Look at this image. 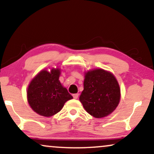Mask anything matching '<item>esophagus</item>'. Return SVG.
Segmentation results:
<instances>
[{
    "mask_svg": "<svg viewBox=\"0 0 154 154\" xmlns=\"http://www.w3.org/2000/svg\"><path fill=\"white\" fill-rule=\"evenodd\" d=\"M79 94H78V93H76V94H73V98H74V99H77L78 97H79Z\"/></svg>",
    "mask_w": 154,
    "mask_h": 154,
    "instance_id": "esophagus-1",
    "label": "esophagus"
}]
</instances>
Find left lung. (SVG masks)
<instances>
[{"instance_id":"1","label":"left lung","mask_w":154,"mask_h":154,"mask_svg":"<svg viewBox=\"0 0 154 154\" xmlns=\"http://www.w3.org/2000/svg\"><path fill=\"white\" fill-rule=\"evenodd\" d=\"M84 89L79 97L87 112L101 119L111 114L121 100V89L114 75L102 69L85 72Z\"/></svg>"}]
</instances>
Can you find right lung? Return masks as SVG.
Returning a JSON list of instances; mask_svg holds the SVG:
<instances>
[{
	"label": "right lung",
	"instance_id": "obj_1",
	"mask_svg": "<svg viewBox=\"0 0 154 154\" xmlns=\"http://www.w3.org/2000/svg\"><path fill=\"white\" fill-rule=\"evenodd\" d=\"M60 68L43 69L31 80L26 91L27 101L38 114L50 117L60 112L65 103L73 99L60 83Z\"/></svg>",
	"mask_w": 154,
	"mask_h": 154
}]
</instances>
